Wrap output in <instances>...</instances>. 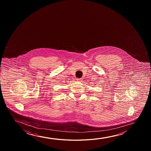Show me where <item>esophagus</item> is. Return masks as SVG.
<instances>
[{
    "instance_id": "obj_1",
    "label": "esophagus",
    "mask_w": 151,
    "mask_h": 151,
    "mask_svg": "<svg viewBox=\"0 0 151 151\" xmlns=\"http://www.w3.org/2000/svg\"><path fill=\"white\" fill-rule=\"evenodd\" d=\"M81 80H82V79L81 78L77 79V81H79V82H81Z\"/></svg>"
}]
</instances>
